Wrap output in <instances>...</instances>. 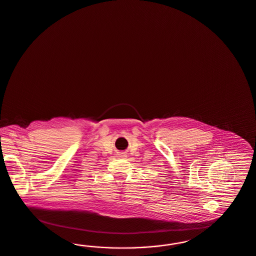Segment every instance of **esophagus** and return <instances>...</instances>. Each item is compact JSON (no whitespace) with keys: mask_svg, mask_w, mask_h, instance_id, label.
<instances>
[{"mask_svg":"<svg viewBox=\"0 0 256 256\" xmlns=\"http://www.w3.org/2000/svg\"><path fill=\"white\" fill-rule=\"evenodd\" d=\"M121 154V155H122V156H126V155H124V152H122V154Z\"/></svg>","mask_w":256,"mask_h":256,"instance_id":"1","label":"esophagus"}]
</instances>
